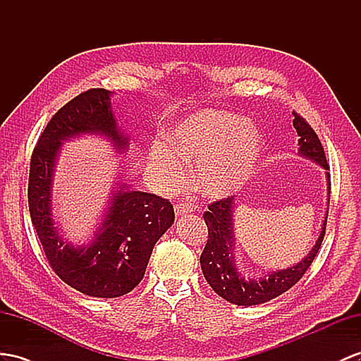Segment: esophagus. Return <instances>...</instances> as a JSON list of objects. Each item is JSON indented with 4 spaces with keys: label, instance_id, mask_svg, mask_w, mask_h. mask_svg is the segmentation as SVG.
I'll list each match as a JSON object with an SVG mask.
<instances>
[{
    "label": "esophagus",
    "instance_id": "obj_1",
    "mask_svg": "<svg viewBox=\"0 0 361 361\" xmlns=\"http://www.w3.org/2000/svg\"><path fill=\"white\" fill-rule=\"evenodd\" d=\"M173 210H175V215L180 216V215H186V214L193 212V206L186 204V202H180V204L173 206Z\"/></svg>",
    "mask_w": 361,
    "mask_h": 361
}]
</instances>
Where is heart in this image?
Segmentation results:
<instances>
[{
  "label": "heart",
  "mask_w": 361,
  "mask_h": 361,
  "mask_svg": "<svg viewBox=\"0 0 361 361\" xmlns=\"http://www.w3.org/2000/svg\"><path fill=\"white\" fill-rule=\"evenodd\" d=\"M262 147L261 131L247 118L206 109L181 122L169 142L155 140L149 155L163 189H177L184 177V161H195L193 177L200 192L209 198H223L252 177Z\"/></svg>",
  "instance_id": "obj_1"
}]
</instances>
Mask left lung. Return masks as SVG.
Wrapping results in <instances>:
<instances>
[{"mask_svg":"<svg viewBox=\"0 0 361 361\" xmlns=\"http://www.w3.org/2000/svg\"><path fill=\"white\" fill-rule=\"evenodd\" d=\"M293 116V126L300 137L299 152L323 166V169L329 171L326 155L325 151H323V146L317 134L314 133L311 125L302 116L294 113V111ZM207 207L209 210H206L204 215H202L209 232L206 247L200 257L202 274H204L206 281L218 295L228 300L230 303L243 305V307L269 302L298 283L302 279V276L310 269L314 257L317 256V252L326 232L325 219L316 245H314L310 255L298 265H293L286 270L274 271L269 274V277H265V279L245 281L235 269L232 255L233 197L210 202Z\"/></svg>","mask_w":361,"mask_h":361,"instance_id":"1","label":"left lung"}]
</instances>
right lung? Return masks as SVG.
I'll use <instances>...</instances> for the list:
<instances>
[{"label":"right lung","instance_id":"add662e5","mask_svg":"<svg viewBox=\"0 0 361 361\" xmlns=\"http://www.w3.org/2000/svg\"><path fill=\"white\" fill-rule=\"evenodd\" d=\"M109 92L91 88L67 102L45 126L30 159L29 210L45 257L61 279L92 298H118L143 279L152 248L173 223V207L154 193L126 190L114 193L96 238L84 247L63 244L51 219V173L61 142L84 133H100L116 147L128 140L118 133Z\"/></svg>","mask_w":361,"mask_h":361}]
</instances>
